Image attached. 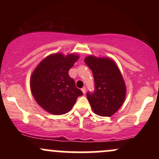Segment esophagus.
<instances>
[{
    "label": "esophagus",
    "instance_id": "esophagus-1",
    "mask_svg": "<svg viewBox=\"0 0 159 159\" xmlns=\"http://www.w3.org/2000/svg\"><path fill=\"white\" fill-rule=\"evenodd\" d=\"M81 90H82V92H83V93H84V94H85V93H86V87H82V88H81Z\"/></svg>",
    "mask_w": 159,
    "mask_h": 159
}]
</instances>
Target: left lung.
Segmentation results:
<instances>
[{
	"mask_svg": "<svg viewBox=\"0 0 159 159\" xmlns=\"http://www.w3.org/2000/svg\"><path fill=\"white\" fill-rule=\"evenodd\" d=\"M85 63L92 70L94 91L87 93V97L95 114L111 116L123 105L125 86L117 66L109 58L89 56Z\"/></svg>",
	"mask_w": 159,
	"mask_h": 159,
	"instance_id": "1",
	"label": "left lung"
}]
</instances>
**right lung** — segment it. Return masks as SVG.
<instances>
[{
    "label": "right lung",
    "instance_id": "1",
    "mask_svg": "<svg viewBox=\"0 0 159 159\" xmlns=\"http://www.w3.org/2000/svg\"><path fill=\"white\" fill-rule=\"evenodd\" d=\"M79 57H64L54 54L47 57L38 65L30 79V89L34 98L48 112L61 115L69 112L78 96L83 95L77 88L69 70Z\"/></svg>",
    "mask_w": 159,
    "mask_h": 159
}]
</instances>
